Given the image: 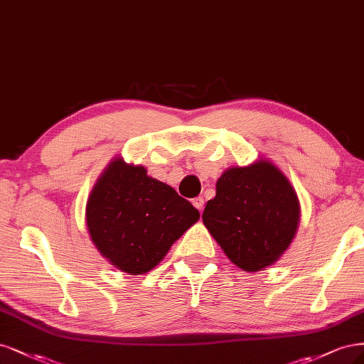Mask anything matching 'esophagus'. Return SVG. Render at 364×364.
I'll list each match as a JSON object with an SVG mask.
<instances>
[{"label": "esophagus", "mask_w": 364, "mask_h": 364, "mask_svg": "<svg viewBox=\"0 0 364 364\" xmlns=\"http://www.w3.org/2000/svg\"><path fill=\"white\" fill-rule=\"evenodd\" d=\"M192 204L199 210V212H203V208H204V198H203V196L195 198L193 201H192Z\"/></svg>", "instance_id": "esophagus-1"}]
</instances>
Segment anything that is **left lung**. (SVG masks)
<instances>
[{"label": "left lung", "mask_w": 364, "mask_h": 364, "mask_svg": "<svg viewBox=\"0 0 364 364\" xmlns=\"http://www.w3.org/2000/svg\"><path fill=\"white\" fill-rule=\"evenodd\" d=\"M299 201L286 175L269 160L220 175L203 222L228 259L246 272L274 264L299 224Z\"/></svg>", "instance_id": "obj_1"}]
</instances>
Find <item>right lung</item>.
Wrapping results in <instances>:
<instances>
[{
  "label": "right lung",
  "instance_id": "add662e5",
  "mask_svg": "<svg viewBox=\"0 0 364 364\" xmlns=\"http://www.w3.org/2000/svg\"><path fill=\"white\" fill-rule=\"evenodd\" d=\"M198 219V210L171 186L119 157L105 168L86 205L92 242L130 275L156 267Z\"/></svg>",
  "mask_w": 364,
  "mask_h": 364
}]
</instances>
